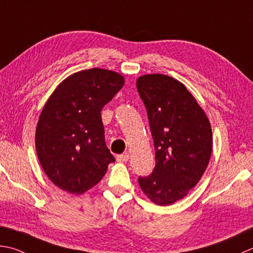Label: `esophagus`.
<instances>
[{
    "label": "esophagus",
    "mask_w": 253,
    "mask_h": 253,
    "mask_svg": "<svg viewBox=\"0 0 253 253\" xmlns=\"http://www.w3.org/2000/svg\"><path fill=\"white\" fill-rule=\"evenodd\" d=\"M128 159H129V153H123V155L117 156L118 162H127Z\"/></svg>",
    "instance_id": "34e87169"
}]
</instances>
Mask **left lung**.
Returning a JSON list of instances; mask_svg holds the SVG:
<instances>
[{"instance_id": "obj_1", "label": "left lung", "mask_w": 253, "mask_h": 253, "mask_svg": "<svg viewBox=\"0 0 253 253\" xmlns=\"http://www.w3.org/2000/svg\"><path fill=\"white\" fill-rule=\"evenodd\" d=\"M156 150V167L138 182L157 205L189 194L204 174L212 150L211 123L185 85L165 74L138 78Z\"/></svg>"}]
</instances>
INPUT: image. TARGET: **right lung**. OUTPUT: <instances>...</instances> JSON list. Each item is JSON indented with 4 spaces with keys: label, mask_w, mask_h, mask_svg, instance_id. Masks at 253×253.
I'll use <instances>...</instances> for the list:
<instances>
[{
    "label": "right lung",
    "mask_w": 253,
    "mask_h": 253,
    "mask_svg": "<svg viewBox=\"0 0 253 253\" xmlns=\"http://www.w3.org/2000/svg\"><path fill=\"white\" fill-rule=\"evenodd\" d=\"M125 83L122 74L93 68L63 80L37 123L36 151L54 185L82 194L102 180L115 158L104 138L101 111Z\"/></svg>",
    "instance_id": "add662e5"
}]
</instances>
